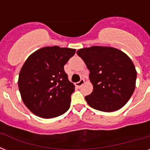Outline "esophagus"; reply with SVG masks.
Masks as SVG:
<instances>
[{
    "label": "esophagus",
    "instance_id": "obj_1",
    "mask_svg": "<svg viewBox=\"0 0 150 150\" xmlns=\"http://www.w3.org/2000/svg\"><path fill=\"white\" fill-rule=\"evenodd\" d=\"M84 83H85V80L83 79H80V80H79V82H77V83H76V86H77V87H81L82 86H83V84H84Z\"/></svg>",
    "mask_w": 150,
    "mask_h": 150
}]
</instances>
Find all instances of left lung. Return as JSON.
<instances>
[{"label":"left lung","mask_w":150,"mask_h":150,"mask_svg":"<svg viewBox=\"0 0 150 150\" xmlns=\"http://www.w3.org/2000/svg\"><path fill=\"white\" fill-rule=\"evenodd\" d=\"M89 70L93 91L85 97L90 107L103 112L121 109L135 88L137 71L123 52L109 46H91L76 52Z\"/></svg>","instance_id":"1"}]
</instances>
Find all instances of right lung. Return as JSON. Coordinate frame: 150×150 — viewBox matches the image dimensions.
<instances>
[{"instance_id": "add662e5", "label": "right lung", "mask_w": 150, "mask_h": 150, "mask_svg": "<svg viewBox=\"0 0 150 150\" xmlns=\"http://www.w3.org/2000/svg\"><path fill=\"white\" fill-rule=\"evenodd\" d=\"M76 50L46 46L27 59L18 76V89L24 104L34 114L51 119L67 112L74 85L64 66Z\"/></svg>"}]
</instances>
